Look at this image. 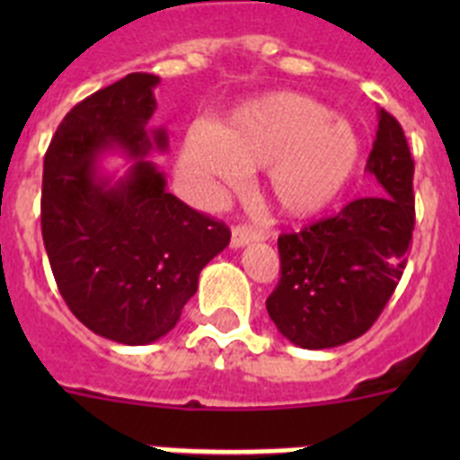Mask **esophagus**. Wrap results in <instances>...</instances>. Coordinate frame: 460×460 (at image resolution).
I'll return each mask as SVG.
<instances>
[{"label": "esophagus", "mask_w": 460, "mask_h": 460, "mask_svg": "<svg viewBox=\"0 0 460 460\" xmlns=\"http://www.w3.org/2000/svg\"><path fill=\"white\" fill-rule=\"evenodd\" d=\"M262 239V234L258 230L249 226H237L233 227V239H230V246L233 249H243V246H249V243H255Z\"/></svg>", "instance_id": "esophagus-1"}]
</instances>
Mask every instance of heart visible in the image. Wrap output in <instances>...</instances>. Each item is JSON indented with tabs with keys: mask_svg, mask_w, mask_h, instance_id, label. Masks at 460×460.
I'll list each match as a JSON object with an SVG mask.
<instances>
[{
	"mask_svg": "<svg viewBox=\"0 0 460 460\" xmlns=\"http://www.w3.org/2000/svg\"><path fill=\"white\" fill-rule=\"evenodd\" d=\"M361 142L350 121L302 93H270L237 110L221 128L193 124L180 165L202 189L239 186L246 170L267 168V189L283 214L315 217L352 181Z\"/></svg>",
	"mask_w": 460,
	"mask_h": 460,
	"instance_id": "obj_1",
	"label": "heart"
}]
</instances>
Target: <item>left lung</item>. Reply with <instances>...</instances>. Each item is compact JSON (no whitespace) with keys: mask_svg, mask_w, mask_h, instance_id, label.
<instances>
[{"mask_svg":"<svg viewBox=\"0 0 460 460\" xmlns=\"http://www.w3.org/2000/svg\"><path fill=\"white\" fill-rule=\"evenodd\" d=\"M367 172L377 195L279 237L280 280L267 313L280 334L306 350L359 339L403 276L414 230V161L401 124L382 108Z\"/></svg>","mask_w":460,"mask_h":460,"instance_id":"obj_1","label":"left lung"}]
</instances>
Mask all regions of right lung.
<instances>
[{
  "mask_svg": "<svg viewBox=\"0 0 460 460\" xmlns=\"http://www.w3.org/2000/svg\"><path fill=\"white\" fill-rule=\"evenodd\" d=\"M158 83L128 73L80 101L43 161L40 230L57 288L84 327L124 345L174 329L200 271L230 243V230L168 193L149 161L168 149L164 126L149 128ZM108 155L125 158L124 175L104 170Z\"/></svg>",
  "mask_w": 460,
  "mask_h": 460,
  "instance_id": "right-lung-1",
  "label": "right lung"
}]
</instances>
